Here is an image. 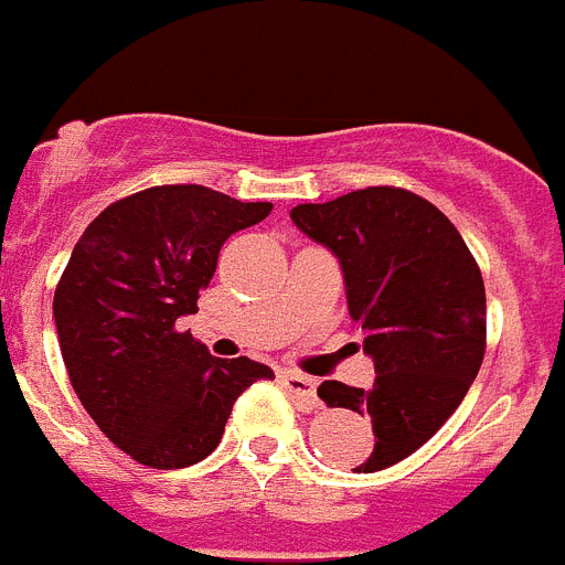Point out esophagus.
<instances>
[{
	"label": "esophagus",
	"instance_id": "1",
	"mask_svg": "<svg viewBox=\"0 0 565 565\" xmlns=\"http://www.w3.org/2000/svg\"><path fill=\"white\" fill-rule=\"evenodd\" d=\"M282 384H286V391L294 393L299 402H306L308 407H317V379L302 376V373H282Z\"/></svg>",
	"mask_w": 565,
	"mask_h": 565
}]
</instances>
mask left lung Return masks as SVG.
Segmentation results:
<instances>
[{"label": "left lung", "mask_w": 565, "mask_h": 565, "mask_svg": "<svg viewBox=\"0 0 565 565\" xmlns=\"http://www.w3.org/2000/svg\"><path fill=\"white\" fill-rule=\"evenodd\" d=\"M291 221L339 257L348 311L373 356L371 391L319 384L328 407L371 416L379 472L430 441L456 413L487 351V294L476 257L441 209L398 186L299 203Z\"/></svg>", "instance_id": "1"}]
</instances>
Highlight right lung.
Listing matches in <instances>:
<instances>
[{
	"label": "right lung",
	"instance_id": "1",
	"mask_svg": "<svg viewBox=\"0 0 565 565\" xmlns=\"http://www.w3.org/2000/svg\"><path fill=\"white\" fill-rule=\"evenodd\" d=\"M271 209L198 183L152 186L109 203L70 254L53 297L64 367L84 411L138 463L203 461L239 393L274 379L174 328L198 311L223 243Z\"/></svg>",
	"mask_w": 565,
	"mask_h": 565
}]
</instances>
